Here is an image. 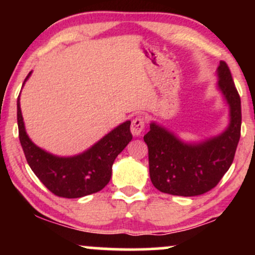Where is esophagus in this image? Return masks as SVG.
I'll return each mask as SVG.
<instances>
[{
    "label": "esophagus",
    "mask_w": 255,
    "mask_h": 255,
    "mask_svg": "<svg viewBox=\"0 0 255 255\" xmlns=\"http://www.w3.org/2000/svg\"><path fill=\"white\" fill-rule=\"evenodd\" d=\"M145 124H146V121H145L144 116L137 115L136 118L131 121V125H130L131 134L135 136H139L145 129Z\"/></svg>",
    "instance_id": "34e87169"
}]
</instances>
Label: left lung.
<instances>
[{
	"instance_id": "8db88e82",
	"label": "left lung",
	"mask_w": 255,
	"mask_h": 255,
	"mask_svg": "<svg viewBox=\"0 0 255 255\" xmlns=\"http://www.w3.org/2000/svg\"><path fill=\"white\" fill-rule=\"evenodd\" d=\"M218 86L230 105V125L223 134L187 145L156 124L144 135L148 147L150 177L158 191L194 197L211 191L229 170L241 136V99L228 64L218 67Z\"/></svg>"
}]
</instances>
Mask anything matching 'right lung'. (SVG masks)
I'll use <instances>...</instances> for the list:
<instances>
[{
    "label": "right lung",
    "mask_w": 255,
    "mask_h": 255,
    "mask_svg": "<svg viewBox=\"0 0 255 255\" xmlns=\"http://www.w3.org/2000/svg\"><path fill=\"white\" fill-rule=\"evenodd\" d=\"M16 105L19 139L26 160L52 194L67 199L81 198L99 192L109 183L114 160L133 137L130 121L120 125L84 153L60 158L43 151L31 141L25 131L19 99Z\"/></svg>",
    "instance_id": "obj_1"
}]
</instances>
